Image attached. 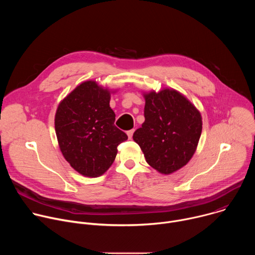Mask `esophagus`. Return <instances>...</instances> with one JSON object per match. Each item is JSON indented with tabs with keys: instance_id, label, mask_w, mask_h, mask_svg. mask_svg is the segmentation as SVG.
Instances as JSON below:
<instances>
[{
	"instance_id": "obj_1",
	"label": "esophagus",
	"mask_w": 255,
	"mask_h": 255,
	"mask_svg": "<svg viewBox=\"0 0 255 255\" xmlns=\"http://www.w3.org/2000/svg\"><path fill=\"white\" fill-rule=\"evenodd\" d=\"M133 133H134V129H131V130L127 131V135H128V138H129V139H131V138H132Z\"/></svg>"
}]
</instances>
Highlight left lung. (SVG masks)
Here are the masks:
<instances>
[{
  "instance_id": "8db88e82",
  "label": "left lung",
  "mask_w": 255,
  "mask_h": 255,
  "mask_svg": "<svg viewBox=\"0 0 255 255\" xmlns=\"http://www.w3.org/2000/svg\"><path fill=\"white\" fill-rule=\"evenodd\" d=\"M142 126L133 134L146 162L162 174L185 166L196 152L202 116L184 95L173 89L144 93Z\"/></svg>"
}]
</instances>
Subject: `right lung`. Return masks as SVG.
Instances as JSON below:
<instances>
[{
	"label": "right lung",
	"instance_id": "obj_1",
	"mask_svg": "<svg viewBox=\"0 0 255 255\" xmlns=\"http://www.w3.org/2000/svg\"><path fill=\"white\" fill-rule=\"evenodd\" d=\"M111 92L87 81L58 105L54 118L60 151L70 166L88 177L104 174L114 162L117 147L128 136L115 125Z\"/></svg>",
	"mask_w": 255,
	"mask_h": 255
}]
</instances>
